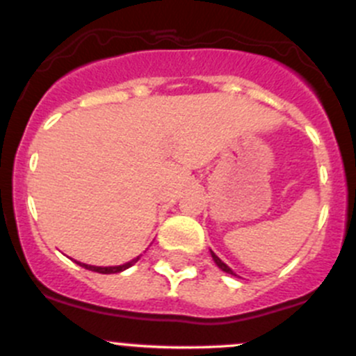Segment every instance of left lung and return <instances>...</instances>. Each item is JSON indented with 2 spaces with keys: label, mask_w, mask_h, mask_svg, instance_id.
<instances>
[{
  "label": "left lung",
  "mask_w": 356,
  "mask_h": 356,
  "mask_svg": "<svg viewBox=\"0 0 356 356\" xmlns=\"http://www.w3.org/2000/svg\"><path fill=\"white\" fill-rule=\"evenodd\" d=\"M211 257H213V261H215V263H216V266H218L220 269H222V271H225V273H228V275H234V276H237V275H235V273H234V271H232V269H230V268H228V266H227V264H225V263H223V261H222V259H220V257H218V256H216V254H215V252H211Z\"/></svg>",
  "instance_id": "8db88e82"
}]
</instances>
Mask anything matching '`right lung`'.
Listing matches in <instances>:
<instances>
[{
    "label": "right lung",
    "mask_w": 356,
    "mask_h": 356,
    "mask_svg": "<svg viewBox=\"0 0 356 356\" xmlns=\"http://www.w3.org/2000/svg\"><path fill=\"white\" fill-rule=\"evenodd\" d=\"M140 259V256L138 257H134L133 261H129V263H126V264H121V266H107V268H102V266H90V264H85V263H76L80 264L81 268H85V269H90V271H95V273H102V275H112V273H121V271H124V269H128V268H131L133 266L134 263H136V261Z\"/></svg>",
    "instance_id": "1"
}]
</instances>
